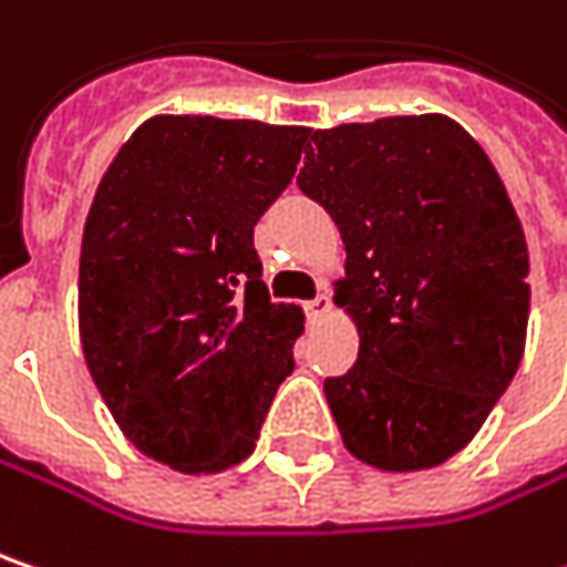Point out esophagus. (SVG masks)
<instances>
[{
    "mask_svg": "<svg viewBox=\"0 0 567 567\" xmlns=\"http://www.w3.org/2000/svg\"><path fill=\"white\" fill-rule=\"evenodd\" d=\"M328 306H331V302H328L326 293H319V297L306 302V316H309V319H319V316H326Z\"/></svg>",
    "mask_w": 567,
    "mask_h": 567,
    "instance_id": "obj_1",
    "label": "esophagus"
}]
</instances>
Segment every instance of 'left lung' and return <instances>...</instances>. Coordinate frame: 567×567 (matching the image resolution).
Segmentation results:
<instances>
[{
	"label": "left lung",
	"instance_id": "8db88e82",
	"mask_svg": "<svg viewBox=\"0 0 567 567\" xmlns=\"http://www.w3.org/2000/svg\"><path fill=\"white\" fill-rule=\"evenodd\" d=\"M299 190L348 248L338 302L360 354L328 377L344 446L385 472L446 463L524 357L529 255L482 146L450 117H380L316 130Z\"/></svg>",
	"mask_w": 567,
	"mask_h": 567
}]
</instances>
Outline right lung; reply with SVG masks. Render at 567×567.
<instances>
[{
  "instance_id": "1",
  "label": "right lung",
  "mask_w": 567,
  "mask_h": 567,
  "mask_svg": "<svg viewBox=\"0 0 567 567\" xmlns=\"http://www.w3.org/2000/svg\"><path fill=\"white\" fill-rule=\"evenodd\" d=\"M306 140V127L162 114L101 178L79 258L82 351L121 431L162 466L241 463L297 367L302 312L270 299L255 223Z\"/></svg>"
}]
</instances>
